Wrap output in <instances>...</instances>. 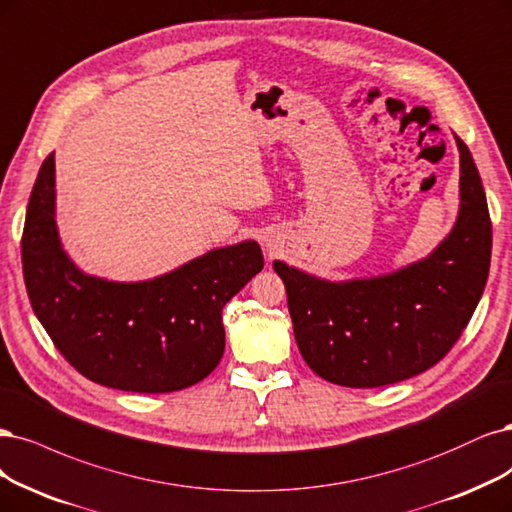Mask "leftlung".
Here are the masks:
<instances>
[{
  "label": "left lung",
  "mask_w": 512,
  "mask_h": 512,
  "mask_svg": "<svg viewBox=\"0 0 512 512\" xmlns=\"http://www.w3.org/2000/svg\"><path fill=\"white\" fill-rule=\"evenodd\" d=\"M460 150V211L432 254L394 273L330 281L275 260L294 339L315 375L379 387L443 360L477 309L489 275L491 220L468 146Z\"/></svg>",
  "instance_id": "1"
}]
</instances>
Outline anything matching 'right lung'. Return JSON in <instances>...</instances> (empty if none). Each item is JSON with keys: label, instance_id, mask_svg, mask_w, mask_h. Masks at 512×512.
<instances>
[{"label": "right lung", "instance_id": "add662e5", "mask_svg": "<svg viewBox=\"0 0 512 512\" xmlns=\"http://www.w3.org/2000/svg\"><path fill=\"white\" fill-rule=\"evenodd\" d=\"M55 152L33 184L23 275L33 313L80 375L137 394L178 392L205 379L224 354L222 309L262 271L254 239L209 250L144 281L80 271L55 220Z\"/></svg>", "mask_w": 512, "mask_h": 512}]
</instances>
